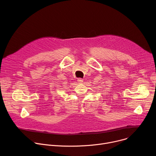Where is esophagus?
Instances as JSON below:
<instances>
[{"label":"esophagus","mask_w":156,"mask_h":156,"mask_svg":"<svg viewBox=\"0 0 156 156\" xmlns=\"http://www.w3.org/2000/svg\"><path fill=\"white\" fill-rule=\"evenodd\" d=\"M77 81H78L79 83H82V82H83V80L82 79H81V78H79V79H77Z\"/></svg>","instance_id":"34e87169"}]
</instances>
